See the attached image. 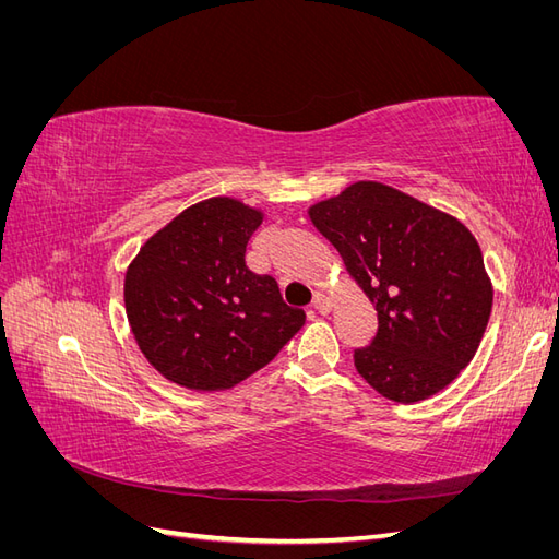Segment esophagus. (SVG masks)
<instances>
[{"instance_id":"1","label":"esophagus","mask_w":559,"mask_h":559,"mask_svg":"<svg viewBox=\"0 0 559 559\" xmlns=\"http://www.w3.org/2000/svg\"><path fill=\"white\" fill-rule=\"evenodd\" d=\"M329 308H331L329 298H326V296H321V294H314V298H312V310H314V312H319V314H326V312H329Z\"/></svg>"}]
</instances>
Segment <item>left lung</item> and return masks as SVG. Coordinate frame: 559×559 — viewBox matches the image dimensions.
Returning a JSON list of instances; mask_svg holds the SVG:
<instances>
[{"label":"left lung","mask_w":559,"mask_h":559,"mask_svg":"<svg viewBox=\"0 0 559 559\" xmlns=\"http://www.w3.org/2000/svg\"><path fill=\"white\" fill-rule=\"evenodd\" d=\"M308 214L378 312L373 341L354 349L357 373L399 403L441 392L473 359L492 310L476 238L378 181L352 183Z\"/></svg>","instance_id":"obj_1"}]
</instances>
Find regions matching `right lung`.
<instances>
[{"instance_id":"add662e5","label":"right lung","mask_w":559,"mask_h":559,"mask_svg":"<svg viewBox=\"0 0 559 559\" xmlns=\"http://www.w3.org/2000/svg\"><path fill=\"white\" fill-rule=\"evenodd\" d=\"M261 222V212L238 200L212 198L181 212L130 263V329L167 380L228 389L273 361L306 321L273 277L245 263Z\"/></svg>"}]
</instances>
